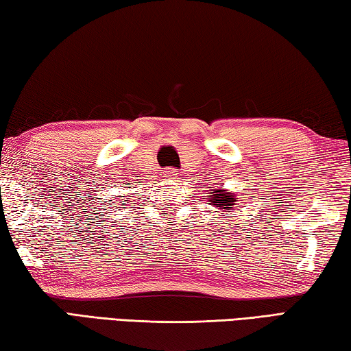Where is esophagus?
<instances>
[{
    "instance_id": "esophagus-1",
    "label": "esophagus",
    "mask_w": 351,
    "mask_h": 351,
    "mask_svg": "<svg viewBox=\"0 0 351 351\" xmlns=\"http://www.w3.org/2000/svg\"><path fill=\"white\" fill-rule=\"evenodd\" d=\"M178 175V171L175 170V169H170V167H167L164 170V176H167V178H175Z\"/></svg>"
}]
</instances>
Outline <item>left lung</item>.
<instances>
[{"label": "left lung", "instance_id": "1", "mask_svg": "<svg viewBox=\"0 0 351 351\" xmlns=\"http://www.w3.org/2000/svg\"><path fill=\"white\" fill-rule=\"evenodd\" d=\"M235 198L226 190H212V198L209 201V204L213 203V206L219 207L223 210H230L232 206H235Z\"/></svg>", "mask_w": 351, "mask_h": 351}]
</instances>
